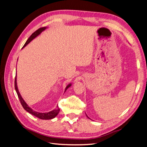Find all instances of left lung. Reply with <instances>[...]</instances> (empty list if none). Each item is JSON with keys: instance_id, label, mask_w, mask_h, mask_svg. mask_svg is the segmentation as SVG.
Returning a JSON list of instances; mask_svg holds the SVG:
<instances>
[{"instance_id": "8db88e82", "label": "left lung", "mask_w": 147, "mask_h": 147, "mask_svg": "<svg viewBox=\"0 0 147 147\" xmlns=\"http://www.w3.org/2000/svg\"><path fill=\"white\" fill-rule=\"evenodd\" d=\"M86 117H88V118H89V117H88V116H87V115H86Z\"/></svg>"}]
</instances>
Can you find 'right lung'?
<instances>
[{
    "mask_svg": "<svg viewBox=\"0 0 147 147\" xmlns=\"http://www.w3.org/2000/svg\"><path fill=\"white\" fill-rule=\"evenodd\" d=\"M47 28V27H43V28H41L38 29V30H37L35 32H34L32 35H30V37L28 39V40L26 41V42L25 43L24 45L23 46V48H24L26 45H28V44L33 39H34L35 37H37L38 35H39L40 34L43 30H45ZM71 85H72V84L70 83L67 86H66L65 89V91L64 92L66 91V90H67V89L71 86ZM15 90H16V92L18 94V96L19 97V99L20 100V102L21 104L22 105V106H23V107L24 108V109L27 111L28 112H29V113H30L31 115H34V116L40 119H51L53 118H55L57 114L59 113V110L60 109H59L58 106H57V108L55 110H53L52 111H51V112H47V113H40V112H36V111H34L32 109H31L30 107L26 104V102L24 100V99H23V97H21L20 93L18 91V86H17V82H16V75L15 77Z\"/></svg>",
    "mask_w": 147,
    "mask_h": 147,
    "instance_id": "right-lung-1",
    "label": "right lung"
}]
</instances>
